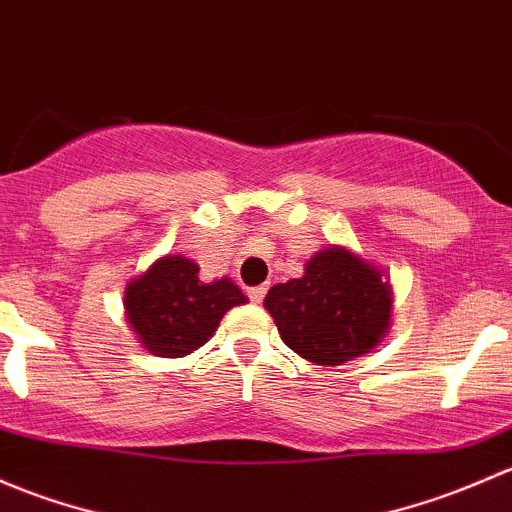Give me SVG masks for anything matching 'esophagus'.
<instances>
[{"mask_svg":"<svg viewBox=\"0 0 512 512\" xmlns=\"http://www.w3.org/2000/svg\"><path fill=\"white\" fill-rule=\"evenodd\" d=\"M246 293H249V298L254 300V303H261V300L266 298V286H251L246 288Z\"/></svg>","mask_w":512,"mask_h":512,"instance_id":"esophagus-1","label":"esophagus"}]
</instances>
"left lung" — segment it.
<instances>
[{"label": "left lung", "mask_w": 512, "mask_h": 512, "mask_svg": "<svg viewBox=\"0 0 512 512\" xmlns=\"http://www.w3.org/2000/svg\"><path fill=\"white\" fill-rule=\"evenodd\" d=\"M283 342L315 365H342L370 352L392 318L384 273L345 246L318 251L300 278L278 283L263 300Z\"/></svg>", "instance_id": "8db88e82"}]
</instances>
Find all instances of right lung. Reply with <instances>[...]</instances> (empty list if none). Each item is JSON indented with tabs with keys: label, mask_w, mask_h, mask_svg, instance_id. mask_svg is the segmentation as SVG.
Here are the masks:
<instances>
[{
	"label": "right lung",
	"mask_w": 512,
	"mask_h": 512,
	"mask_svg": "<svg viewBox=\"0 0 512 512\" xmlns=\"http://www.w3.org/2000/svg\"><path fill=\"white\" fill-rule=\"evenodd\" d=\"M125 318L157 357H184L219 328L226 310L246 303L231 278L204 283L187 256H162L125 288Z\"/></svg>",
	"instance_id": "add662e5"
}]
</instances>
